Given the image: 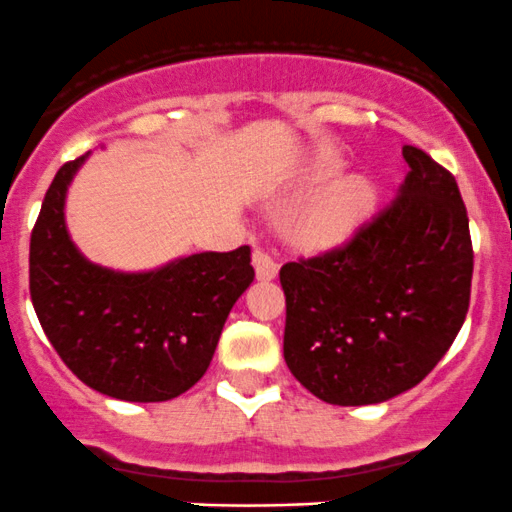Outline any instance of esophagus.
Returning <instances> with one entry per match:
<instances>
[{
    "instance_id": "1",
    "label": "esophagus",
    "mask_w": 512,
    "mask_h": 512,
    "mask_svg": "<svg viewBox=\"0 0 512 512\" xmlns=\"http://www.w3.org/2000/svg\"><path fill=\"white\" fill-rule=\"evenodd\" d=\"M254 266L261 280H273L280 271L278 256H275L273 249H266V246H256L254 249Z\"/></svg>"
}]
</instances>
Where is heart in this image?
Returning <instances> with one entry per match:
<instances>
[{"instance_id": "b5f03b06", "label": "heart", "mask_w": 512, "mask_h": 512, "mask_svg": "<svg viewBox=\"0 0 512 512\" xmlns=\"http://www.w3.org/2000/svg\"><path fill=\"white\" fill-rule=\"evenodd\" d=\"M341 159L333 152H321L314 166L317 179H331L341 171ZM375 203V188L363 176H346L331 183L324 193L304 212L297 237L309 246L338 244L353 232Z\"/></svg>"}]
</instances>
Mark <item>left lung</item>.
Returning a JSON list of instances; mask_svg holds the SVG:
<instances>
[{"label":"left lung","mask_w":512,"mask_h":512,"mask_svg":"<svg viewBox=\"0 0 512 512\" xmlns=\"http://www.w3.org/2000/svg\"><path fill=\"white\" fill-rule=\"evenodd\" d=\"M404 186L353 237L280 268L283 355L326 404H380L416 387L462 329L474 249L457 181L404 145Z\"/></svg>","instance_id":"8db88e82"}]
</instances>
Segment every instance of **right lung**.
I'll use <instances>...</instances> for the list:
<instances>
[{"mask_svg": "<svg viewBox=\"0 0 512 512\" xmlns=\"http://www.w3.org/2000/svg\"><path fill=\"white\" fill-rule=\"evenodd\" d=\"M82 162L60 166L31 232L38 321L86 387L123 401H169L208 370L229 309L256 275L251 249L193 254L152 273L94 266L65 227V193Z\"/></svg>", "mask_w": 512, "mask_h": 512, "instance_id": "right-lung-1", "label": "right lung"}]
</instances>
